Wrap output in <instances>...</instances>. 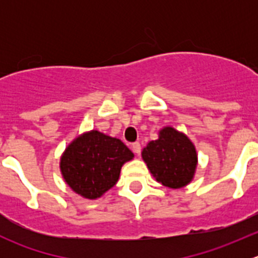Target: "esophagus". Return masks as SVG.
Wrapping results in <instances>:
<instances>
[{"mask_svg":"<svg viewBox=\"0 0 258 258\" xmlns=\"http://www.w3.org/2000/svg\"><path fill=\"white\" fill-rule=\"evenodd\" d=\"M131 147H132V151H134L135 153H137V155L141 152V145H140V142H135V144H132Z\"/></svg>","mask_w":258,"mask_h":258,"instance_id":"1","label":"esophagus"}]
</instances>
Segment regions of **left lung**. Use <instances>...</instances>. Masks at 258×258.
I'll return each mask as SVG.
<instances>
[{
    "label": "left lung",
    "mask_w": 258,
    "mask_h": 258,
    "mask_svg": "<svg viewBox=\"0 0 258 258\" xmlns=\"http://www.w3.org/2000/svg\"><path fill=\"white\" fill-rule=\"evenodd\" d=\"M148 170L163 186L181 188L192 181L197 166V153L186 135L165 127L158 140L148 142L142 150Z\"/></svg>",
    "instance_id": "1"
}]
</instances>
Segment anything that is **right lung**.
Masks as SVG:
<instances>
[{"label": "right lung", "instance_id": "obj_1", "mask_svg": "<svg viewBox=\"0 0 258 258\" xmlns=\"http://www.w3.org/2000/svg\"><path fill=\"white\" fill-rule=\"evenodd\" d=\"M132 158L134 153L121 140L93 130L69 145L59 167L76 194L95 200L116 184L122 165Z\"/></svg>", "mask_w": 258, "mask_h": 258}]
</instances>
